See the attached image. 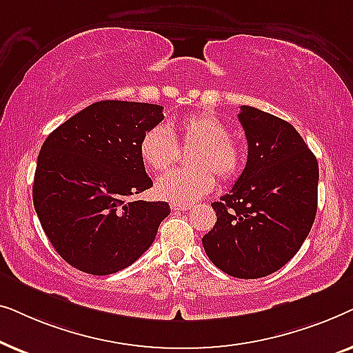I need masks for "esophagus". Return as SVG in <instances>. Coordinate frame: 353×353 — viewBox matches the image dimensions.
Instances as JSON below:
<instances>
[{"mask_svg": "<svg viewBox=\"0 0 353 353\" xmlns=\"http://www.w3.org/2000/svg\"><path fill=\"white\" fill-rule=\"evenodd\" d=\"M170 209L173 212H186L188 209H191V205H188V204H170Z\"/></svg>", "mask_w": 353, "mask_h": 353, "instance_id": "1", "label": "esophagus"}]
</instances>
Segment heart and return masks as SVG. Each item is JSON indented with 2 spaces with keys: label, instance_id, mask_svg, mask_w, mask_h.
I'll return each mask as SVG.
<instances>
[{
  "label": "heart",
  "instance_id": "b5f03b06",
  "mask_svg": "<svg viewBox=\"0 0 353 353\" xmlns=\"http://www.w3.org/2000/svg\"><path fill=\"white\" fill-rule=\"evenodd\" d=\"M176 143L194 144L188 157L191 168L170 170L156 181L159 199L172 204H188L214 190L215 174L230 180L243 170L244 149L228 134V127L215 115L201 112L180 119L168 132L165 127L149 128L139 141V156L149 168L162 172L176 157Z\"/></svg>",
  "mask_w": 353,
  "mask_h": 353
}]
</instances>
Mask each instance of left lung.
Returning <instances> with one entry per match:
<instances>
[{"label":"left lung","mask_w":353,"mask_h":353,"mask_svg":"<svg viewBox=\"0 0 353 353\" xmlns=\"http://www.w3.org/2000/svg\"><path fill=\"white\" fill-rule=\"evenodd\" d=\"M248 162L228 194L214 202L216 221L202 245L234 278L268 276L284 267L310 233L318 204V162L286 120L241 105Z\"/></svg>","instance_id":"obj_1"}]
</instances>
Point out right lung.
<instances>
[{"mask_svg": "<svg viewBox=\"0 0 353 353\" xmlns=\"http://www.w3.org/2000/svg\"><path fill=\"white\" fill-rule=\"evenodd\" d=\"M162 105L99 101L57 127L38 154L33 205L48 239L72 267L110 274L141 257L170 214L167 202L132 201L152 188L139 141Z\"/></svg>", "mask_w": 353, "mask_h": 353, "instance_id": "right-lung-1", "label": "right lung"}]
</instances>
